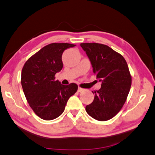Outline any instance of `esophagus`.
Returning <instances> with one entry per match:
<instances>
[{
    "instance_id": "obj_1",
    "label": "esophagus",
    "mask_w": 155,
    "mask_h": 155,
    "mask_svg": "<svg viewBox=\"0 0 155 155\" xmlns=\"http://www.w3.org/2000/svg\"><path fill=\"white\" fill-rule=\"evenodd\" d=\"M84 91V89H83V88H81V87H78V92H80V93H81V92H83V91Z\"/></svg>"
}]
</instances>
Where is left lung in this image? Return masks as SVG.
Listing matches in <instances>:
<instances>
[{
  "label": "left lung",
  "instance_id": "8db88e82",
  "mask_svg": "<svg viewBox=\"0 0 155 155\" xmlns=\"http://www.w3.org/2000/svg\"><path fill=\"white\" fill-rule=\"evenodd\" d=\"M93 68V73L101 87L93 91L95 98L86 106L87 114L99 121L111 119L119 112L128 97L132 76L124 58L112 48L101 44L82 43Z\"/></svg>",
  "mask_w": 155,
  "mask_h": 155
}]
</instances>
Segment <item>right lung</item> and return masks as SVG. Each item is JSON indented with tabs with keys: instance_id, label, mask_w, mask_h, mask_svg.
Instances as JSON below:
<instances>
[{
	"instance_id": "right-lung-1",
	"label": "right lung",
	"mask_w": 155,
	"mask_h": 155,
	"mask_svg": "<svg viewBox=\"0 0 155 155\" xmlns=\"http://www.w3.org/2000/svg\"><path fill=\"white\" fill-rule=\"evenodd\" d=\"M68 43H52L43 47L25 62L21 71V85L32 110L41 119L51 120L64 111L68 99L77 91L78 85H63L55 74L63 67L62 55Z\"/></svg>"
}]
</instances>
